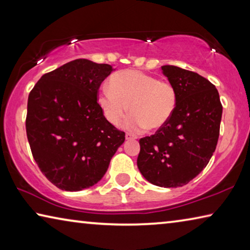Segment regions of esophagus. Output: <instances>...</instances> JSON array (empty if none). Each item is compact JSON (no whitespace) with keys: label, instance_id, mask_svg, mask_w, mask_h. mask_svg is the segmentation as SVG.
Returning a JSON list of instances; mask_svg holds the SVG:
<instances>
[{"label":"esophagus","instance_id":"1","mask_svg":"<svg viewBox=\"0 0 250 250\" xmlns=\"http://www.w3.org/2000/svg\"><path fill=\"white\" fill-rule=\"evenodd\" d=\"M125 139L126 140H131V139H137L134 137V135H132L131 133H125Z\"/></svg>","mask_w":250,"mask_h":250}]
</instances>
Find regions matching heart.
I'll return each mask as SVG.
<instances>
[{
	"label": "heart",
	"instance_id": "1",
	"mask_svg": "<svg viewBox=\"0 0 250 250\" xmlns=\"http://www.w3.org/2000/svg\"><path fill=\"white\" fill-rule=\"evenodd\" d=\"M111 87H101L98 104L105 119L118 125L129 111L125 126L134 132L155 131L166 125L174 113L176 91L170 83L138 70H124L112 76Z\"/></svg>",
	"mask_w": 250,
	"mask_h": 250
}]
</instances>
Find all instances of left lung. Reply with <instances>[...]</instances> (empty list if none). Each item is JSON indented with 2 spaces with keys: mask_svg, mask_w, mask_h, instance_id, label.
Instances as JSON below:
<instances>
[{
  "mask_svg": "<svg viewBox=\"0 0 250 250\" xmlns=\"http://www.w3.org/2000/svg\"><path fill=\"white\" fill-rule=\"evenodd\" d=\"M176 91L167 124L140 140L137 164L146 181L161 188L188 184L204 170L216 149L223 107L216 87L180 67L162 66Z\"/></svg>",
  "mask_w": 250,
  "mask_h": 250,
  "instance_id": "8db88e82",
  "label": "left lung"
}]
</instances>
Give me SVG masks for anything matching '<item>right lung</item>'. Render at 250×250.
I'll return each instance as SVG.
<instances>
[{
  "mask_svg": "<svg viewBox=\"0 0 250 250\" xmlns=\"http://www.w3.org/2000/svg\"><path fill=\"white\" fill-rule=\"evenodd\" d=\"M108 64L75 59L42 76L29 92L26 133L37 166L58 188L78 192L95 185L125 142L97 103Z\"/></svg>",
  "mask_w": 250,
  "mask_h": 250,
  "instance_id": "add662e5",
  "label": "right lung"
}]
</instances>
